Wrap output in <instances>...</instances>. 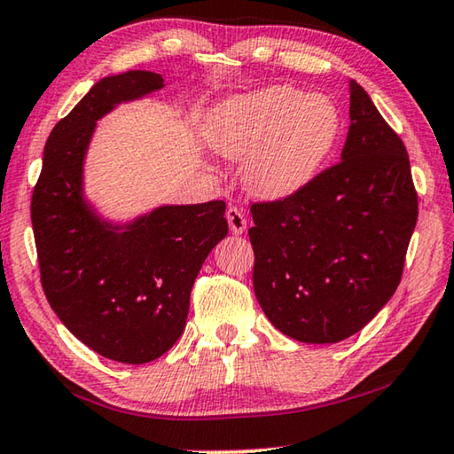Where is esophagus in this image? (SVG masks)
<instances>
[{
	"label": "esophagus",
	"instance_id": "obj_1",
	"mask_svg": "<svg viewBox=\"0 0 454 454\" xmlns=\"http://www.w3.org/2000/svg\"><path fill=\"white\" fill-rule=\"evenodd\" d=\"M226 220H228V226H230V232L232 234H244L247 232V218H244L242 210H239V207L230 206L226 210Z\"/></svg>",
	"mask_w": 454,
	"mask_h": 454
}]
</instances>
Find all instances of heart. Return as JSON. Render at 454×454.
I'll return each mask as SVG.
<instances>
[{
	"label": "heart",
	"instance_id": "b5f03b06",
	"mask_svg": "<svg viewBox=\"0 0 454 454\" xmlns=\"http://www.w3.org/2000/svg\"><path fill=\"white\" fill-rule=\"evenodd\" d=\"M341 135V113L325 95L270 84L228 97L204 125L207 147L242 165L253 196L283 201L321 176Z\"/></svg>",
	"mask_w": 454,
	"mask_h": 454
}]
</instances>
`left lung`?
Listing matches in <instances>:
<instances>
[{"label":"left lung","instance_id":"8db88e82","mask_svg":"<svg viewBox=\"0 0 454 454\" xmlns=\"http://www.w3.org/2000/svg\"><path fill=\"white\" fill-rule=\"evenodd\" d=\"M250 212L253 285L269 321L303 343L348 340L400 285L419 218L404 143L349 81L341 161L299 196Z\"/></svg>","mask_w":454,"mask_h":454}]
</instances>
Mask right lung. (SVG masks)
<instances>
[{"instance_id":"1","label":"right lung","mask_w":454,"mask_h":454,"mask_svg":"<svg viewBox=\"0 0 454 454\" xmlns=\"http://www.w3.org/2000/svg\"><path fill=\"white\" fill-rule=\"evenodd\" d=\"M163 86V76L149 70L100 78L50 133L32 196L50 307L72 335L121 364L153 362L174 348L193 280L228 234L222 200L157 206L113 222L86 198L84 165L98 121Z\"/></svg>"}]
</instances>
